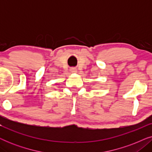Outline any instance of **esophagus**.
I'll use <instances>...</instances> for the list:
<instances>
[{"label":"esophagus","mask_w":152,"mask_h":152,"mask_svg":"<svg viewBox=\"0 0 152 152\" xmlns=\"http://www.w3.org/2000/svg\"><path fill=\"white\" fill-rule=\"evenodd\" d=\"M70 72H72V73H75V72H77V69L75 68H71L70 69Z\"/></svg>","instance_id":"esophagus-1"}]
</instances>
